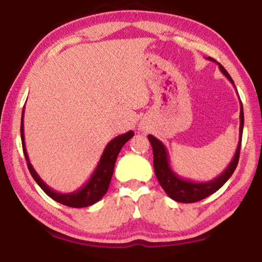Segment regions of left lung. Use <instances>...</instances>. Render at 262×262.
<instances>
[{"label":"left lung","mask_w":262,"mask_h":262,"mask_svg":"<svg viewBox=\"0 0 262 262\" xmlns=\"http://www.w3.org/2000/svg\"><path fill=\"white\" fill-rule=\"evenodd\" d=\"M207 60L214 61L213 58L207 57ZM219 69H221L223 74H224L230 82L235 86L233 80L229 73L225 71L221 63H218ZM236 89V87H235ZM241 103V111H239V139L238 145H237L235 156L228 167L223 171L221 175L215 177V179L208 181V182H194L190 180H184L182 177L177 175L170 166L169 162V155L165 146L160 140H158L156 137L149 134L148 140L152 145L153 149V166H155V172L158 182L165 193L169 195L172 200L177 202H184V204H190V202L200 201L202 199L210 196L217 191L219 188L224 186V183L228 181L231 175L235 171L237 164H238L239 159V151H241V141H242V133H243V123H245V116H243V106L242 102Z\"/></svg>","instance_id":"left-lung-1"}]
</instances>
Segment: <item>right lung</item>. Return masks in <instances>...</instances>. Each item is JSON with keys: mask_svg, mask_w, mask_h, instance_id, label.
<instances>
[{"mask_svg": "<svg viewBox=\"0 0 262 262\" xmlns=\"http://www.w3.org/2000/svg\"><path fill=\"white\" fill-rule=\"evenodd\" d=\"M20 133H21L23 151H24V155H25L27 166H29L31 175H32L38 186H39L41 189L45 191V194L49 195L52 200L60 202L62 205H66V206L75 207V208L89 207L91 205L98 202L100 199L106 194L111 177H113L115 163H116L118 153H120L121 148L123 147L125 142H127L129 139L134 135L133 130H129L127 133L121 134L115 139H113V140L106 145L102 157H100L98 165H97L95 171H93L92 175H91L90 180L87 181L86 184H83L80 189L73 191V193L63 194V193H57V191L51 189V188L40 179L39 175L36 172V170L33 169L32 164L30 162L29 155H27L26 146H25V135H24V110L21 115V127H20Z\"/></svg>", "mask_w": 262, "mask_h": 262, "instance_id": "right-lung-1", "label": "right lung"}]
</instances>
